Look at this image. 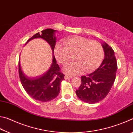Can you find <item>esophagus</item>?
I'll use <instances>...</instances> for the list:
<instances>
[{
    "mask_svg": "<svg viewBox=\"0 0 133 133\" xmlns=\"http://www.w3.org/2000/svg\"><path fill=\"white\" fill-rule=\"evenodd\" d=\"M72 78V77L71 76H69V75H66L64 76V78L65 79H69V78Z\"/></svg>",
    "mask_w": 133,
    "mask_h": 133,
    "instance_id": "1",
    "label": "esophagus"
}]
</instances>
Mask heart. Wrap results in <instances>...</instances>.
<instances>
[{"label": "heart", "instance_id": "obj_1", "mask_svg": "<svg viewBox=\"0 0 133 133\" xmlns=\"http://www.w3.org/2000/svg\"><path fill=\"white\" fill-rule=\"evenodd\" d=\"M64 44L58 43L55 48V54L58 62L66 65L73 56L75 62L64 67L65 73L70 75L93 71L100 66L104 58V53L98 42L91 41L81 36L68 37L63 40Z\"/></svg>", "mask_w": 133, "mask_h": 133}]
</instances>
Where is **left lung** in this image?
<instances>
[{
    "mask_svg": "<svg viewBox=\"0 0 133 133\" xmlns=\"http://www.w3.org/2000/svg\"><path fill=\"white\" fill-rule=\"evenodd\" d=\"M104 58L93 73L82 78V84L76 93L81 100L89 104L98 103L109 94L116 79L117 64L113 49L102 43Z\"/></svg>",
    "mask_w": 133,
    "mask_h": 133,
    "instance_id": "obj_1",
    "label": "left lung"
}]
</instances>
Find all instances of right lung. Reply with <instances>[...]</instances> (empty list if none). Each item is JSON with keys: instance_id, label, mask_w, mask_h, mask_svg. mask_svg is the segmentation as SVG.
Listing matches in <instances>:
<instances>
[{"instance_id": "add662e5", "label": "right lung", "mask_w": 133, "mask_h": 133, "mask_svg": "<svg viewBox=\"0 0 133 133\" xmlns=\"http://www.w3.org/2000/svg\"><path fill=\"white\" fill-rule=\"evenodd\" d=\"M56 31L57 30L53 29H46L42 31L41 34L37 33L33 36L26 43V44L32 39L42 38L50 45L53 53L52 62L46 73L38 77H29L22 71L20 60L19 62V77L24 89L31 97L43 102H49L57 97L60 93V84L64 79V75L60 71V68L54 56Z\"/></svg>"}]
</instances>
